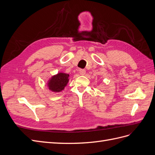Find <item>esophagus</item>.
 Segmentation results:
<instances>
[{
    "label": "esophagus",
    "mask_w": 155,
    "mask_h": 155,
    "mask_svg": "<svg viewBox=\"0 0 155 155\" xmlns=\"http://www.w3.org/2000/svg\"><path fill=\"white\" fill-rule=\"evenodd\" d=\"M79 74H80L81 75H82V76H83V75H85V70L80 69V70H79Z\"/></svg>",
    "instance_id": "1"
}]
</instances>
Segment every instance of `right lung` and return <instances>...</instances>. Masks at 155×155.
<instances>
[{"instance_id":"1","label":"right lung","mask_w":155,"mask_h":155,"mask_svg":"<svg viewBox=\"0 0 155 155\" xmlns=\"http://www.w3.org/2000/svg\"><path fill=\"white\" fill-rule=\"evenodd\" d=\"M69 75L64 73H59L51 78L48 83L50 90L59 92L62 91L68 82Z\"/></svg>"}]
</instances>
